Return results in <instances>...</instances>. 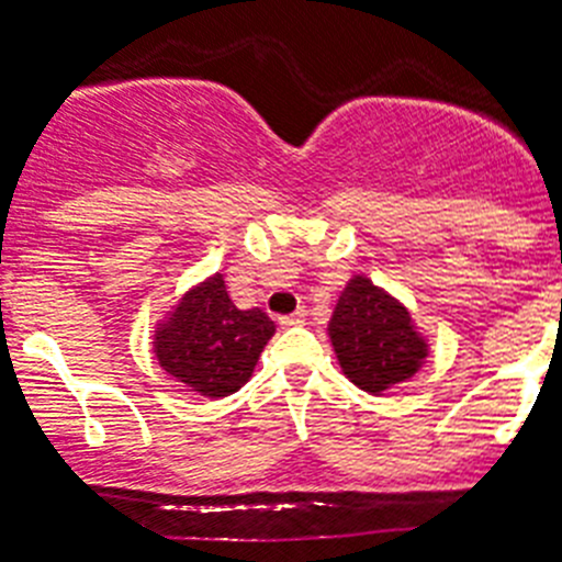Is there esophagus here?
Instances as JSON below:
<instances>
[{"label":"esophagus","instance_id":"34e87169","mask_svg":"<svg viewBox=\"0 0 562 562\" xmlns=\"http://www.w3.org/2000/svg\"><path fill=\"white\" fill-rule=\"evenodd\" d=\"M302 322H305V311H296V313H291V316L280 318L282 327H299Z\"/></svg>","mask_w":562,"mask_h":562}]
</instances>
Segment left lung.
I'll return each mask as SVG.
<instances>
[{
	"mask_svg": "<svg viewBox=\"0 0 562 562\" xmlns=\"http://www.w3.org/2000/svg\"><path fill=\"white\" fill-rule=\"evenodd\" d=\"M329 338L344 374L369 393L411 380L427 358V344L402 302L369 277H352L329 318Z\"/></svg>",
	"mask_w": 562,
	"mask_h": 562,
	"instance_id": "left-lung-1",
	"label": "left lung"
}]
</instances>
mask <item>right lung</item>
<instances>
[{"instance_id": "right-lung-1", "label": "right lung", "mask_w": 562, "mask_h": 562, "mask_svg": "<svg viewBox=\"0 0 562 562\" xmlns=\"http://www.w3.org/2000/svg\"><path fill=\"white\" fill-rule=\"evenodd\" d=\"M271 335L274 322L260 307H235L216 274L191 288L157 327L155 358L191 391L222 400L246 385Z\"/></svg>"}]
</instances>
